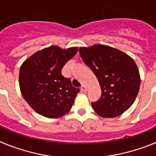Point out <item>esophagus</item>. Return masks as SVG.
I'll use <instances>...</instances> for the list:
<instances>
[{"mask_svg": "<svg viewBox=\"0 0 156 156\" xmlns=\"http://www.w3.org/2000/svg\"><path fill=\"white\" fill-rule=\"evenodd\" d=\"M80 90H81V91H82V92H87V87L84 86V85H83V86L80 87Z\"/></svg>", "mask_w": 156, "mask_h": 156, "instance_id": "1", "label": "esophagus"}]
</instances>
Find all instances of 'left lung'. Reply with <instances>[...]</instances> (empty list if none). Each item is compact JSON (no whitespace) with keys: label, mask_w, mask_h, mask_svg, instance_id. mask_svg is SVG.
Returning <instances> with one entry per match:
<instances>
[{"label":"left lung","mask_w":156,"mask_h":156,"mask_svg":"<svg viewBox=\"0 0 156 156\" xmlns=\"http://www.w3.org/2000/svg\"><path fill=\"white\" fill-rule=\"evenodd\" d=\"M83 61L93 71L100 83L101 95L91 105L96 113L113 118L133 105L140 84L138 69L126 54L105 45L80 48Z\"/></svg>","instance_id":"obj_1"}]
</instances>
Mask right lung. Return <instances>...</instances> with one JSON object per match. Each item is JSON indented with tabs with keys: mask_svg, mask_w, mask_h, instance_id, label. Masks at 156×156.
Listing matches in <instances>:
<instances>
[{
	"mask_svg": "<svg viewBox=\"0 0 156 156\" xmlns=\"http://www.w3.org/2000/svg\"><path fill=\"white\" fill-rule=\"evenodd\" d=\"M77 48L62 50L51 46L27 59L19 71V87L23 98L34 111L48 118H58L71 109L79 88L62 75Z\"/></svg>",
	"mask_w": 156,
	"mask_h": 156,
	"instance_id": "1",
	"label": "right lung"
}]
</instances>
